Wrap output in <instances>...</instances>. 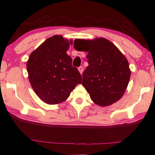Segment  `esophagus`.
<instances>
[{"label":"esophagus","mask_w":155,"mask_h":155,"mask_svg":"<svg viewBox=\"0 0 155 155\" xmlns=\"http://www.w3.org/2000/svg\"><path fill=\"white\" fill-rule=\"evenodd\" d=\"M78 71H79V72L81 74H82V73L83 72V68L82 66H80V67H78Z\"/></svg>","instance_id":"esophagus-1"}]
</instances>
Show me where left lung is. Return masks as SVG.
<instances>
[{
  "label": "left lung",
  "instance_id": "8db88e82",
  "mask_svg": "<svg viewBox=\"0 0 155 155\" xmlns=\"http://www.w3.org/2000/svg\"><path fill=\"white\" fill-rule=\"evenodd\" d=\"M74 48L87 52L88 66L83 73L82 85L91 99L100 106H108L124 95L130 70L126 57L111 41L104 38L94 40L77 39Z\"/></svg>",
  "mask_w": 155,
  "mask_h": 155
}]
</instances>
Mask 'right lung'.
<instances>
[{
	"label": "right lung",
	"instance_id": "obj_1",
	"mask_svg": "<svg viewBox=\"0 0 155 155\" xmlns=\"http://www.w3.org/2000/svg\"><path fill=\"white\" fill-rule=\"evenodd\" d=\"M72 41L61 35L47 39L28 58L27 68L31 86L41 100L49 104L65 101L82 77L66 53Z\"/></svg>",
	"mask_w": 155,
	"mask_h": 155
}]
</instances>
